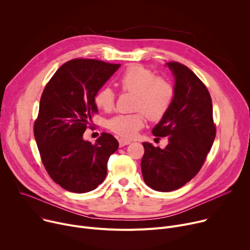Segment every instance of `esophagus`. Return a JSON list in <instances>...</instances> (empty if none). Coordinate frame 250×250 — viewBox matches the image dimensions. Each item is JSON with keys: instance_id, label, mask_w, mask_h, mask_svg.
Segmentation results:
<instances>
[{"instance_id": "obj_1", "label": "esophagus", "mask_w": 250, "mask_h": 250, "mask_svg": "<svg viewBox=\"0 0 250 250\" xmlns=\"http://www.w3.org/2000/svg\"><path fill=\"white\" fill-rule=\"evenodd\" d=\"M130 144L129 140H126V139H124V138H120L119 139V145H120V147H124L125 146H127Z\"/></svg>"}]
</instances>
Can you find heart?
<instances>
[{
  "mask_svg": "<svg viewBox=\"0 0 250 250\" xmlns=\"http://www.w3.org/2000/svg\"><path fill=\"white\" fill-rule=\"evenodd\" d=\"M118 84L124 92L136 95L134 110L138 112L118 115L106 123L110 130L125 138L134 137L145 126L146 114L152 122L160 121L170 110L176 93L169 80L140 64L128 66L120 76ZM94 102L99 109L112 112L116 104V94L110 87H102L96 92Z\"/></svg>",
  "mask_w": 250,
  "mask_h": 250,
  "instance_id": "obj_1",
  "label": "heart"
}]
</instances>
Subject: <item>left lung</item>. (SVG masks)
Returning a JSON list of instances; mask_svg holds the SVG:
<instances>
[{
	"mask_svg": "<svg viewBox=\"0 0 250 250\" xmlns=\"http://www.w3.org/2000/svg\"><path fill=\"white\" fill-rule=\"evenodd\" d=\"M175 76V98L168 113L152 129L168 137L164 149L144 142L141 172L147 186L159 192L183 187L199 173L209 152L217 128L206 85L186 65L167 63Z\"/></svg>",
	"mask_w": 250,
	"mask_h": 250,
	"instance_id": "1",
	"label": "left lung"
}]
</instances>
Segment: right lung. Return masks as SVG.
I'll use <instances>...</instances> for the list:
<instances>
[{
	"label": "right lung",
	"instance_id": "right-lung-1",
	"mask_svg": "<svg viewBox=\"0 0 250 250\" xmlns=\"http://www.w3.org/2000/svg\"><path fill=\"white\" fill-rule=\"evenodd\" d=\"M120 66L97 59L69 60L42 92L34 138L48 175L69 192L87 193L102 184L108 160L119 147L110 133L102 132L94 145L83 133L98 112L96 92Z\"/></svg>",
	"mask_w": 250,
	"mask_h": 250
}]
</instances>
